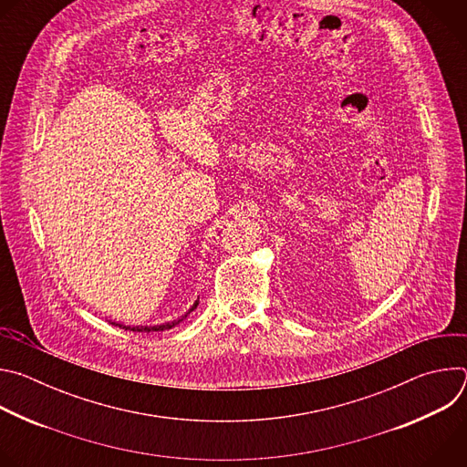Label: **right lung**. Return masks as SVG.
<instances>
[{
	"label": "right lung",
	"instance_id": "add662e5",
	"mask_svg": "<svg viewBox=\"0 0 467 467\" xmlns=\"http://www.w3.org/2000/svg\"><path fill=\"white\" fill-rule=\"evenodd\" d=\"M197 303H199V301H195V303H193V306H192V308H190V310H188V312H186L182 317H186V316H188V314H190V312H192V310L197 306ZM182 317H181V319H177V321L166 323V325H157V327H129V325H121V323H114V325H118L119 328H125V330H132V332H153V330H164V328H171L173 325H177L179 321H182Z\"/></svg>",
	"mask_w": 467,
	"mask_h": 467
}]
</instances>
